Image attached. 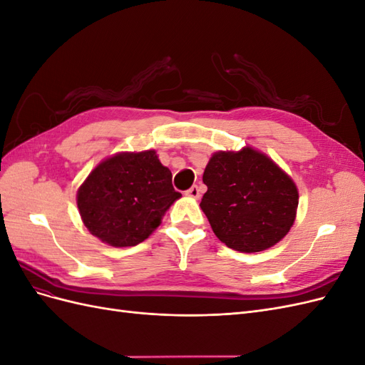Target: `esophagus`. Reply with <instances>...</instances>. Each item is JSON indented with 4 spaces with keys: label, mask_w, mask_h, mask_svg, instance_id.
I'll list each match as a JSON object with an SVG mask.
<instances>
[{
    "label": "esophagus",
    "mask_w": 365,
    "mask_h": 365,
    "mask_svg": "<svg viewBox=\"0 0 365 365\" xmlns=\"http://www.w3.org/2000/svg\"><path fill=\"white\" fill-rule=\"evenodd\" d=\"M185 195H187V196H190V197H193V200H200V197H201V187L192 185L190 189L185 192Z\"/></svg>",
    "instance_id": "1"
}]
</instances>
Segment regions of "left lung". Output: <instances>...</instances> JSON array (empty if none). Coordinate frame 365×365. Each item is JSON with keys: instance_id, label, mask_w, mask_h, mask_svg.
Here are the masks:
<instances>
[{"instance_id": "obj_1", "label": "left lung", "mask_w": 365, "mask_h": 365, "mask_svg": "<svg viewBox=\"0 0 365 365\" xmlns=\"http://www.w3.org/2000/svg\"><path fill=\"white\" fill-rule=\"evenodd\" d=\"M201 208L216 237L240 252H259L291 230L298 190L268 155L250 146L216 152L202 175Z\"/></svg>"}]
</instances>
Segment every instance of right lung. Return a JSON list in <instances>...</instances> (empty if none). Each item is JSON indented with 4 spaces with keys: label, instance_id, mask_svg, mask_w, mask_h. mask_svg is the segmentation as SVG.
Here are the masks:
<instances>
[{
    "label": "right lung",
    "instance_id": "1",
    "mask_svg": "<svg viewBox=\"0 0 365 365\" xmlns=\"http://www.w3.org/2000/svg\"><path fill=\"white\" fill-rule=\"evenodd\" d=\"M180 197L155 150L120 152L88 175L77 190V208L93 236L111 247H134Z\"/></svg>",
    "mask_w": 365,
    "mask_h": 365
}]
</instances>
